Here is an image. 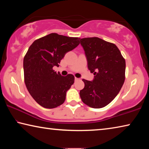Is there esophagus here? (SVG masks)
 <instances>
[{
  "instance_id": "1",
  "label": "esophagus",
  "mask_w": 149,
  "mask_h": 149,
  "mask_svg": "<svg viewBox=\"0 0 149 149\" xmlns=\"http://www.w3.org/2000/svg\"><path fill=\"white\" fill-rule=\"evenodd\" d=\"M78 80H79V78L75 77V81H78Z\"/></svg>"
}]
</instances>
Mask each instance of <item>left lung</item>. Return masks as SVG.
<instances>
[{"label": "left lung", "mask_w": 149, "mask_h": 149, "mask_svg": "<svg viewBox=\"0 0 149 149\" xmlns=\"http://www.w3.org/2000/svg\"><path fill=\"white\" fill-rule=\"evenodd\" d=\"M93 81L83 79L79 95L83 102L93 108L106 107L114 100L125 81V61L116 45L99 37L80 39Z\"/></svg>", "instance_id": "8db88e82"}]
</instances>
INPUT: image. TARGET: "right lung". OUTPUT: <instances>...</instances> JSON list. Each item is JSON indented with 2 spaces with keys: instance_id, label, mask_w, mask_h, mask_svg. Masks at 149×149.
I'll list each match as a JSON object with an SVG mask.
<instances>
[{
  "instance_id": "add662e5",
  "label": "right lung",
  "mask_w": 149,
  "mask_h": 149,
  "mask_svg": "<svg viewBox=\"0 0 149 149\" xmlns=\"http://www.w3.org/2000/svg\"><path fill=\"white\" fill-rule=\"evenodd\" d=\"M80 38L50 33L35 40L24 58V81L29 94L41 107L54 108L62 104L74 76H62L53 70L68 52L79 44Z\"/></svg>"
}]
</instances>
